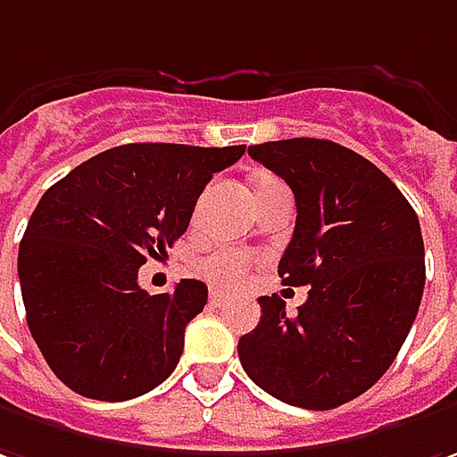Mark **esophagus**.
I'll list each match as a JSON object with an SVG mask.
<instances>
[{"label":"esophagus","mask_w":457,"mask_h":457,"mask_svg":"<svg viewBox=\"0 0 457 457\" xmlns=\"http://www.w3.org/2000/svg\"><path fill=\"white\" fill-rule=\"evenodd\" d=\"M225 301H228V293L225 291H217V288H212V291H210V306L220 308L222 303H225Z\"/></svg>","instance_id":"esophagus-1"}]
</instances>
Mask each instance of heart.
<instances>
[{"label":"heart","mask_w":457,"mask_h":457,"mask_svg":"<svg viewBox=\"0 0 457 457\" xmlns=\"http://www.w3.org/2000/svg\"><path fill=\"white\" fill-rule=\"evenodd\" d=\"M278 179L273 177H258L255 184H253V192H260L270 184H276ZM199 276L207 278L214 286H237L245 278V273L250 270V258L240 253V250H217V253H210L207 258L199 260L197 265Z\"/></svg>","instance_id":"heart-1"}]
</instances>
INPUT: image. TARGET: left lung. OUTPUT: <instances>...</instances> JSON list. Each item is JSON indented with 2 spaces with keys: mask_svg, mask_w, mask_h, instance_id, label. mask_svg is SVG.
I'll list each match as a JSON object with an SVG mask.
<instances>
[{
  "mask_svg": "<svg viewBox=\"0 0 457 457\" xmlns=\"http://www.w3.org/2000/svg\"><path fill=\"white\" fill-rule=\"evenodd\" d=\"M247 154L291 187L295 229L278 276L311 286L295 316L260 295V323L240 338L247 377L276 400L334 410L395 361L425 288L420 220L395 181L334 141L286 138Z\"/></svg>",
  "mask_w": 457,
  "mask_h": 457,
  "instance_id": "1",
  "label": "left lung"
}]
</instances>
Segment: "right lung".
<instances>
[{"label": "right lung", "instance_id": "right-lung-1", "mask_svg": "<svg viewBox=\"0 0 457 457\" xmlns=\"http://www.w3.org/2000/svg\"><path fill=\"white\" fill-rule=\"evenodd\" d=\"M243 154L245 146L126 144L75 166L42 195L17 273L29 334L62 385L123 402L177 370L207 286L184 278L174 293L149 295L138 268L166 255L212 174Z\"/></svg>", "mask_w": 457, "mask_h": 457}]
</instances>
